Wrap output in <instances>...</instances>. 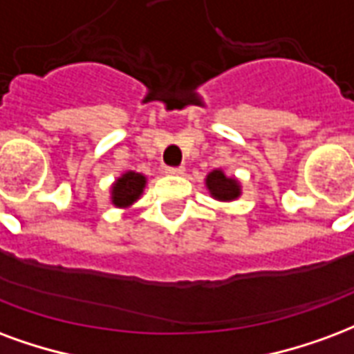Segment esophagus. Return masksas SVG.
Listing matches in <instances>:
<instances>
[{
  "label": "esophagus",
  "mask_w": 354,
  "mask_h": 354,
  "mask_svg": "<svg viewBox=\"0 0 354 354\" xmlns=\"http://www.w3.org/2000/svg\"><path fill=\"white\" fill-rule=\"evenodd\" d=\"M166 174H169V175H183V174H185V167H183V166L166 167Z\"/></svg>",
  "instance_id": "1"
}]
</instances>
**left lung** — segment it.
I'll return each instance as SVG.
<instances>
[{
    "label": "left lung",
    "mask_w": 354,
    "mask_h": 354,
    "mask_svg": "<svg viewBox=\"0 0 354 354\" xmlns=\"http://www.w3.org/2000/svg\"><path fill=\"white\" fill-rule=\"evenodd\" d=\"M205 187L209 194L213 196L218 202H234L241 196V185L234 177H228L223 169H213L205 177Z\"/></svg>",
    "instance_id": "8db88e82"
}]
</instances>
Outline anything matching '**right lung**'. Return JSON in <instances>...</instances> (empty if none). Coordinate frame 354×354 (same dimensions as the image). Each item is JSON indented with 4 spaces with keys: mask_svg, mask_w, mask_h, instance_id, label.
Here are the masks:
<instances>
[{
    "mask_svg": "<svg viewBox=\"0 0 354 354\" xmlns=\"http://www.w3.org/2000/svg\"><path fill=\"white\" fill-rule=\"evenodd\" d=\"M147 185V177L143 174L136 171H126L120 175L113 187H111V202L120 209L130 207L131 203L139 200V196L143 194V188Z\"/></svg>",
    "mask_w": 354,
    "mask_h": 354,
    "instance_id": "right-lung-1",
    "label": "right lung"
}]
</instances>
